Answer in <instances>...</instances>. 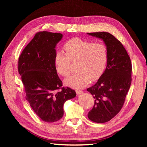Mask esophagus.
<instances>
[{"label": "esophagus", "instance_id": "34e87169", "mask_svg": "<svg viewBox=\"0 0 147 147\" xmlns=\"http://www.w3.org/2000/svg\"><path fill=\"white\" fill-rule=\"evenodd\" d=\"M76 92H77V94H82V93L83 92V91L77 90L76 91Z\"/></svg>", "mask_w": 147, "mask_h": 147}]
</instances>
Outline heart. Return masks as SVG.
Instances as JSON below:
<instances>
[{"mask_svg": "<svg viewBox=\"0 0 147 147\" xmlns=\"http://www.w3.org/2000/svg\"><path fill=\"white\" fill-rule=\"evenodd\" d=\"M64 49L66 54L57 51L55 56L54 64L57 74L64 77L69 76L71 62L78 61V72L65 80L66 85L83 88L90 79L96 81L104 74L109 57L108 48L105 43L74 37L64 43Z\"/></svg>", "mask_w": 147, "mask_h": 147, "instance_id": "heart-1", "label": "heart"}]
</instances>
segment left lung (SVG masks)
Masks as SVG:
<instances>
[{
  "label": "left lung",
  "instance_id": "obj_1",
  "mask_svg": "<svg viewBox=\"0 0 147 147\" xmlns=\"http://www.w3.org/2000/svg\"><path fill=\"white\" fill-rule=\"evenodd\" d=\"M88 34L103 40L109 51L104 74L95 84L87 89L94 99L88 118L104 123L116 116L123 107L131 84L132 64L126 49L112 34L105 32Z\"/></svg>",
  "mask_w": 147,
  "mask_h": 147
}]
</instances>
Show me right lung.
I'll return each mask as SVG.
<instances>
[{
	"label": "right lung",
	"mask_w": 147,
	"mask_h": 147,
	"mask_svg": "<svg viewBox=\"0 0 147 147\" xmlns=\"http://www.w3.org/2000/svg\"><path fill=\"white\" fill-rule=\"evenodd\" d=\"M63 34L40 31L22 51L18 59L26 99L42 121L53 123L64 115V102L76 96L75 91L63 87L54 64L55 47Z\"/></svg>",
	"instance_id": "add662e5"
}]
</instances>
